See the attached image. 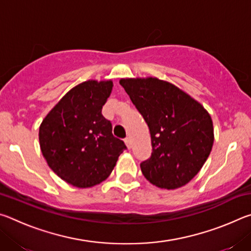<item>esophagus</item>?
<instances>
[{"mask_svg": "<svg viewBox=\"0 0 251 251\" xmlns=\"http://www.w3.org/2000/svg\"><path fill=\"white\" fill-rule=\"evenodd\" d=\"M125 144H126L127 148H128V150H130V148H131V141H130L129 137H127V138L125 139Z\"/></svg>", "mask_w": 251, "mask_h": 251, "instance_id": "1", "label": "esophagus"}]
</instances>
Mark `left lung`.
<instances>
[{
    "label": "left lung",
    "instance_id": "8db88e82",
    "mask_svg": "<svg viewBox=\"0 0 251 251\" xmlns=\"http://www.w3.org/2000/svg\"><path fill=\"white\" fill-rule=\"evenodd\" d=\"M150 128L151 156L141 169L158 188L185 186L201 171L214 144V126L203 106L175 85L157 77L122 78Z\"/></svg>",
    "mask_w": 251,
    "mask_h": 251
}]
</instances>
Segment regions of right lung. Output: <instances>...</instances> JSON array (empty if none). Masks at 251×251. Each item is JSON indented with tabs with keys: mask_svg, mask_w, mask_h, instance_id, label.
I'll list each match as a JSON object with an SVG mask.
<instances>
[{
	"mask_svg": "<svg viewBox=\"0 0 251 251\" xmlns=\"http://www.w3.org/2000/svg\"><path fill=\"white\" fill-rule=\"evenodd\" d=\"M112 80L88 79L72 88L50 110L39 131L40 147L50 168L78 188L100 184L115 167L125 144L114 137L101 108Z\"/></svg>",
	"mask_w": 251,
	"mask_h": 251,
	"instance_id": "add662e5",
	"label": "right lung"
}]
</instances>
